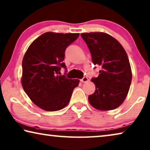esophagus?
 Wrapping results in <instances>:
<instances>
[{"mask_svg": "<svg viewBox=\"0 0 150 150\" xmlns=\"http://www.w3.org/2000/svg\"><path fill=\"white\" fill-rule=\"evenodd\" d=\"M80 81L83 83H85V82H87L88 81H89V79H88V78L87 77H83Z\"/></svg>", "mask_w": 150, "mask_h": 150, "instance_id": "obj_1", "label": "esophagus"}]
</instances>
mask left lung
I'll return each instance as SVG.
<instances>
[{"mask_svg":"<svg viewBox=\"0 0 150 150\" xmlns=\"http://www.w3.org/2000/svg\"><path fill=\"white\" fill-rule=\"evenodd\" d=\"M91 54L93 63L101 67L97 77L92 78L96 91L88 97L98 110L118 108L129 91L132 73L127 54L115 38L105 33H81Z\"/></svg>","mask_w":150,"mask_h":150,"instance_id":"8db88e82","label":"left lung"}]
</instances>
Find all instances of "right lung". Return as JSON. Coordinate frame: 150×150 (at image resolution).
Masks as SVG:
<instances>
[{
	"instance_id": "right-lung-1",
	"label": "right lung",
	"mask_w": 150,
	"mask_h": 150,
	"mask_svg": "<svg viewBox=\"0 0 150 150\" xmlns=\"http://www.w3.org/2000/svg\"><path fill=\"white\" fill-rule=\"evenodd\" d=\"M79 36V33H45L26 51L21 83L30 100L42 109L54 111L64 108L79 85V79L59 75L61 67L67 69L63 63L67 47Z\"/></svg>"
}]
</instances>
